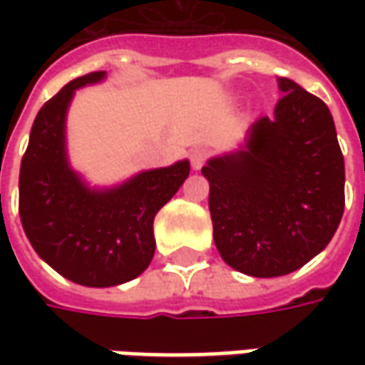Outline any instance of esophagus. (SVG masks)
Listing matches in <instances>:
<instances>
[{"mask_svg": "<svg viewBox=\"0 0 365 365\" xmlns=\"http://www.w3.org/2000/svg\"><path fill=\"white\" fill-rule=\"evenodd\" d=\"M190 166L195 168V170H201L203 168V164L209 158V154H207V150L205 148H195V150H190Z\"/></svg>", "mask_w": 365, "mask_h": 365, "instance_id": "esophagus-1", "label": "esophagus"}]
</instances>
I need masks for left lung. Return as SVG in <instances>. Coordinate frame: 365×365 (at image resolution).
I'll return each instance as SVG.
<instances>
[{"instance_id":"obj_1","label":"left lung","mask_w":365,"mask_h":365,"mask_svg":"<svg viewBox=\"0 0 365 365\" xmlns=\"http://www.w3.org/2000/svg\"><path fill=\"white\" fill-rule=\"evenodd\" d=\"M274 115L256 120L235 152L209 158L213 240L233 270L294 272L323 252L345 207V164L329 107L290 78Z\"/></svg>"}]
</instances>
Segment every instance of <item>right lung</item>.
Wrapping results in <instances>:
<instances>
[{
    "mask_svg": "<svg viewBox=\"0 0 365 365\" xmlns=\"http://www.w3.org/2000/svg\"><path fill=\"white\" fill-rule=\"evenodd\" d=\"M106 71L64 85L36 115L20 166V219L36 254L83 287L130 282L154 258V217L190 173L189 160L95 189L68 164L66 111L75 91Z\"/></svg>",
    "mask_w": 365,
    "mask_h": 365,
    "instance_id": "obj_1",
    "label": "right lung"
}]
</instances>
